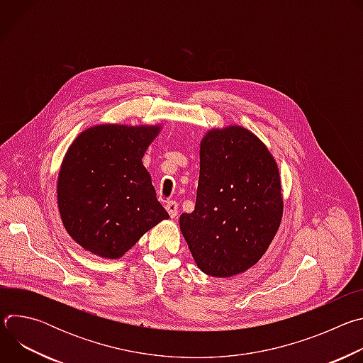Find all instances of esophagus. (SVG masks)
<instances>
[{
	"instance_id": "1",
	"label": "esophagus",
	"mask_w": 363,
	"mask_h": 363,
	"mask_svg": "<svg viewBox=\"0 0 363 363\" xmlns=\"http://www.w3.org/2000/svg\"><path fill=\"white\" fill-rule=\"evenodd\" d=\"M167 211L171 216V218H175L178 216V203L175 201H168L167 202Z\"/></svg>"
}]
</instances>
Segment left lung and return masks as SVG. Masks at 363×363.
<instances>
[{"label": "left lung", "mask_w": 363, "mask_h": 363, "mask_svg": "<svg viewBox=\"0 0 363 363\" xmlns=\"http://www.w3.org/2000/svg\"><path fill=\"white\" fill-rule=\"evenodd\" d=\"M281 216L279 168L266 145L241 126L206 133L195 210L179 217L196 266L213 277L244 273L267 251Z\"/></svg>", "instance_id": "left-lung-1"}]
</instances>
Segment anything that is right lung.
Listing matches in <instances>:
<instances>
[{
  "label": "right lung",
  "mask_w": 363,
  "mask_h": 363,
  "mask_svg": "<svg viewBox=\"0 0 363 363\" xmlns=\"http://www.w3.org/2000/svg\"><path fill=\"white\" fill-rule=\"evenodd\" d=\"M161 126L97 125L70 145L57 181L60 217L84 250L119 258L169 214L142 158Z\"/></svg>",
  "instance_id": "obj_1"
}]
</instances>
